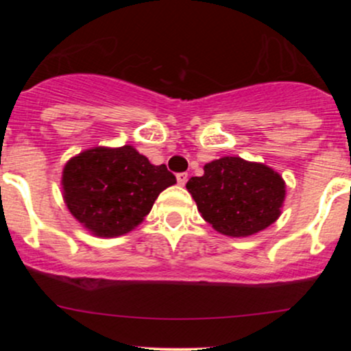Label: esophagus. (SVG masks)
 Masks as SVG:
<instances>
[{"instance_id":"34e87169","label":"esophagus","mask_w":351,"mask_h":351,"mask_svg":"<svg viewBox=\"0 0 351 351\" xmlns=\"http://www.w3.org/2000/svg\"><path fill=\"white\" fill-rule=\"evenodd\" d=\"M176 180H178L180 186H184L188 181V173H178V175H176Z\"/></svg>"}]
</instances>
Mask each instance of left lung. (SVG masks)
<instances>
[{
    "label": "left lung",
    "mask_w": 351,
    "mask_h": 351,
    "mask_svg": "<svg viewBox=\"0 0 351 351\" xmlns=\"http://www.w3.org/2000/svg\"><path fill=\"white\" fill-rule=\"evenodd\" d=\"M206 223L221 234L245 237L276 223L285 199L282 176L263 163L223 156L186 183Z\"/></svg>",
    "instance_id": "left-lung-1"
}]
</instances>
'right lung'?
I'll use <instances>...</instances> for the list:
<instances>
[{
  "label": "right lung",
  "mask_w": 351,
  "mask_h": 351,
  "mask_svg": "<svg viewBox=\"0 0 351 351\" xmlns=\"http://www.w3.org/2000/svg\"><path fill=\"white\" fill-rule=\"evenodd\" d=\"M176 183L165 165L155 167L130 145L79 153L62 171L64 201L71 215L100 237L138 226L163 189Z\"/></svg>",
  "instance_id": "right-lung-1"
}]
</instances>
